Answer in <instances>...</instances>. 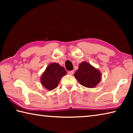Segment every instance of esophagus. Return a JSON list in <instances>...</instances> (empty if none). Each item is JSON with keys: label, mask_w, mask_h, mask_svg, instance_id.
I'll return each instance as SVG.
<instances>
[{"label": "esophagus", "mask_w": 133, "mask_h": 133, "mask_svg": "<svg viewBox=\"0 0 133 133\" xmlns=\"http://www.w3.org/2000/svg\"><path fill=\"white\" fill-rule=\"evenodd\" d=\"M68 74L70 75H73L74 74V71L73 70H71V71H68Z\"/></svg>", "instance_id": "34e87169"}]
</instances>
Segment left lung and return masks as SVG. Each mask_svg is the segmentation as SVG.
<instances>
[{"label": "left lung", "instance_id": "left-lung-1", "mask_svg": "<svg viewBox=\"0 0 133 133\" xmlns=\"http://www.w3.org/2000/svg\"><path fill=\"white\" fill-rule=\"evenodd\" d=\"M74 76L80 84L87 88L95 87L102 78L100 71L87 62L79 64Z\"/></svg>", "mask_w": 133, "mask_h": 133}]
</instances>
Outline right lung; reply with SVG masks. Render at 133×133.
<instances>
[{
	"instance_id": "obj_1",
	"label": "right lung",
	"mask_w": 133,
	"mask_h": 133,
	"mask_svg": "<svg viewBox=\"0 0 133 133\" xmlns=\"http://www.w3.org/2000/svg\"><path fill=\"white\" fill-rule=\"evenodd\" d=\"M66 74L63 67L56 63H51L42 74L40 82L44 88L51 91L57 87L62 77Z\"/></svg>"
}]
</instances>
